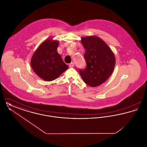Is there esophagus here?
<instances>
[{
    "mask_svg": "<svg viewBox=\"0 0 147 147\" xmlns=\"http://www.w3.org/2000/svg\"><path fill=\"white\" fill-rule=\"evenodd\" d=\"M74 63H73V62H71V63H70L69 64V67L70 68H73V67H74Z\"/></svg>",
    "mask_w": 147,
    "mask_h": 147,
    "instance_id": "1",
    "label": "esophagus"
}]
</instances>
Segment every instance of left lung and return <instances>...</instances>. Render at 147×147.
Wrapping results in <instances>:
<instances>
[{
	"mask_svg": "<svg viewBox=\"0 0 147 147\" xmlns=\"http://www.w3.org/2000/svg\"><path fill=\"white\" fill-rule=\"evenodd\" d=\"M85 49L86 67L79 70L84 82L91 87L104 83L111 76L116 63L115 57L109 46L96 36L81 37Z\"/></svg>",
	"mask_w": 147,
	"mask_h": 147,
	"instance_id": "left-lung-1",
	"label": "left lung"
}]
</instances>
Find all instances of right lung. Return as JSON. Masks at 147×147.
Segmentation results:
<instances>
[{"label": "right lung", "mask_w": 147, "mask_h": 147, "mask_svg": "<svg viewBox=\"0 0 147 147\" xmlns=\"http://www.w3.org/2000/svg\"><path fill=\"white\" fill-rule=\"evenodd\" d=\"M58 45V41L49 38L38 46L32 56L31 65L32 69L45 81L56 79L68 68L57 52Z\"/></svg>", "instance_id": "obj_1"}]
</instances>
